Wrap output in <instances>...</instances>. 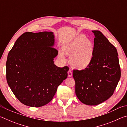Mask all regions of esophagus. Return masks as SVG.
Returning a JSON list of instances; mask_svg holds the SVG:
<instances>
[{"label": "esophagus", "instance_id": "34e87169", "mask_svg": "<svg viewBox=\"0 0 127 127\" xmlns=\"http://www.w3.org/2000/svg\"><path fill=\"white\" fill-rule=\"evenodd\" d=\"M68 77H70L72 76V74H73V73L72 72L71 70H69L68 72Z\"/></svg>", "mask_w": 127, "mask_h": 127}]
</instances>
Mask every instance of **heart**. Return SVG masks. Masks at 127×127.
Listing matches in <instances>:
<instances>
[{"label":"heart","mask_w":127,"mask_h":127,"mask_svg":"<svg viewBox=\"0 0 127 127\" xmlns=\"http://www.w3.org/2000/svg\"><path fill=\"white\" fill-rule=\"evenodd\" d=\"M62 50L58 52V58L61 61H66L64 54L70 55V64L75 68L82 70L87 68L91 63L94 58V45L85 36L79 35L64 45Z\"/></svg>","instance_id":"1"}]
</instances>
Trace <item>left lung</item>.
<instances>
[{
	"label": "left lung",
	"mask_w": 127,
	"mask_h": 127,
	"mask_svg": "<svg viewBox=\"0 0 127 127\" xmlns=\"http://www.w3.org/2000/svg\"><path fill=\"white\" fill-rule=\"evenodd\" d=\"M92 32L95 35L92 61L85 69H74L73 76L79 101L87 105H97L113 95L121 72L115 47L100 31Z\"/></svg>",
	"instance_id": "8db88e82"
}]
</instances>
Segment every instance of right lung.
Instances as JSON below:
<instances>
[{
    "instance_id": "right-lung-1",
    "label": "right lung",
    "mask_w": 127,
    "mask_h": 127,
    "mask_svg": "<svg viewBox=\"0 0 127 127\" xmlns=\"http://www.w3.org/2000/svg\"><path fill=\"white\" fill-rule=\"evenodd\" d=\"M54 45L52 32H28L19 37L8 53V84L23 104L41 107L48 104L67 78L68 66L59 68L54 64L58 53Z\"/></svg>"
}]
</instances>
